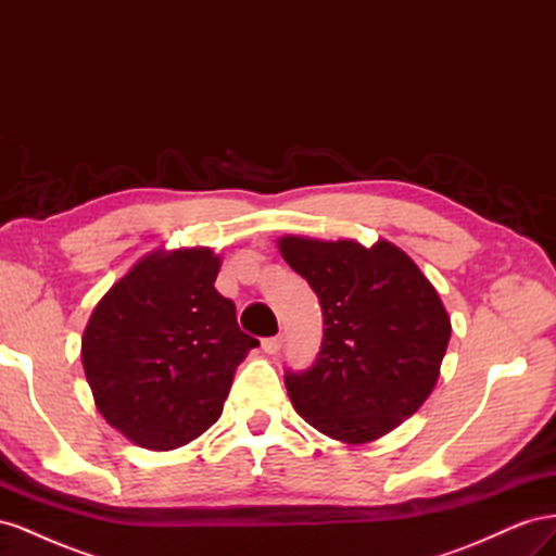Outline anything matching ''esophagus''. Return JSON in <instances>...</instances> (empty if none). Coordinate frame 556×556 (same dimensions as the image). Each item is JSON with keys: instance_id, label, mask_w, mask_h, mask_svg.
Here are the masks:
<instances>
[{"instance_id": "obj_1", "label": "esophagus", "mask_w": 556, "mask_h": 556, "mask_svg": "<svg viewBox=\"0 0 556 556\" xmlns=\"http://www.w3.org/2000/svg\"><path fill=\"white\" fill-rule=\"evenodd\" d=\"M262 348H264L266 355H278V350L282 348V336L280 333L278 336H268V339L262 341Z\"/></svg>"}]
</instances>
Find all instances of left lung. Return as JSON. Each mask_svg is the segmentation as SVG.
Returning a JSON list of instances; mask_svg holds the SVG:
<instances>
[{
  "mask_svg": "<svg viewBox=\"0 0 556 556\" xmlns=\"http://www.w3.org/2000/svg\"><path fill=\"white\" fill-rule=\"evenodd\" d=\"M280 255L323 306V345L285 371L294 410L336 441L366 443L410 417L439 380L450 317L433 285L396 245L280 239Z\"/></svg>",
  "mask_w": 556,
  "mask_h": 556,
  "instance_id": "obj_1",
  "label": "left lung"
}]
</instances>
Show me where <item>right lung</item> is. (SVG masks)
I'll list each match as a JSON object with an SVG mask.
<instances>
[{"label": "right lung", "mask_w": 556, "mask_h": 556, "mask_svg": "<svg viewBox=\"0 0 556 556\" xmlns=\"http://www.w3.org/2000/svg\"><path fill=\"white\" fill-rule=\"evenodd\" d=\"M206 248L148 255L99 301L80 359L106 422L148 450L194 441L223 413L233 371L260 341L215 290Z\"/></svg>", "instance_id": "1"}]
</instances>
